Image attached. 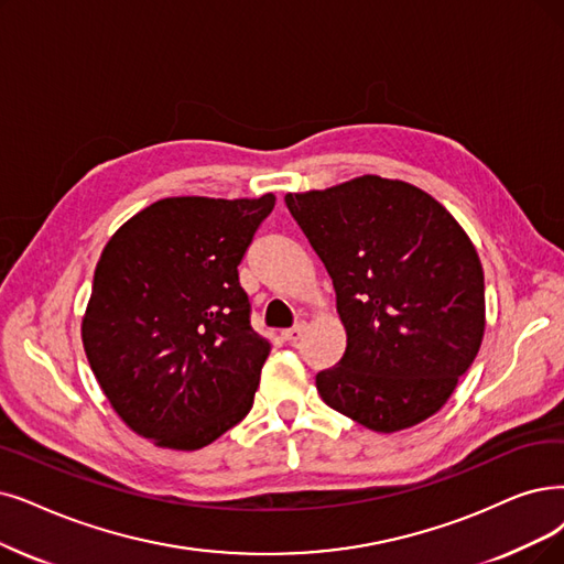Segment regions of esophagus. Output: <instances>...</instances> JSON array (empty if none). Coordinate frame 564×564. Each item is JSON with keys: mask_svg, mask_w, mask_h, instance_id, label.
I'll list each match as a JSON object with an SVG mask.
<instances>
[{"mask_svg": "<svg viewBox=\"0 0 564 564\" xmlns=\"http://www.w3.org/2000/svg\"><path fill=\"white\" fill-rule=\"evenodd\" d=\"M305 330H307V324H305V322H299L294 328L282 330V340H284V343H296V340H301Z\"/></svg>", "mask_w": 564, "mask_h": 564, "instance_id": "obj_1", "label": "esophagus"}]
</instances>
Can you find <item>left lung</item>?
<instances>
[{
    "label": "left lung",
    "instance_id": "1",
    "mask_svg": "<svg viewBox=\"0 0 564 564\" xmlns=\"http://www.w3.org/2000/svg\"><path fill=\"white\" fill-rule=\"evenodd\" d=\"M284 204L324 261L347 330L322 400L375 433L442 410L486 328L484 268L460 224L423 189L379 175Z\"/></svg>",
    "mask_w": 564,
    "mask_h": 564
}]
</instances>
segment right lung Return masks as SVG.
Returning <instances> with one entry per match:
<instances>
[{
    "label": "right lung",
    "instance_id": "1",
    "mask_svg": "<svg viewBox=\"0 0 564 564\" xmlns=\"http://www.w3.org/2000/svg\"><path fill=\"white\" fill-rule=\"evenodd\" d=\"M275 196H173L112 234L83 347L112 410L156 446L196 452L252 410L270 343L238 265Z\"/></svg>",
    "mask_w": 564,
    "mask_h": 564
}]
</instances>
